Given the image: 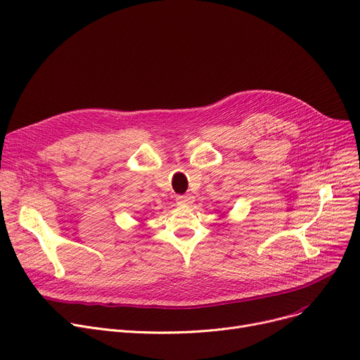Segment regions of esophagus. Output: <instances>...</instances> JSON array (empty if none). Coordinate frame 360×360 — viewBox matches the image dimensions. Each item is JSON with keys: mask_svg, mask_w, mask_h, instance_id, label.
Instances as JSON below:
<instances>
[{"mask_svg": "<svg viewBox=\"0 0 360 360\" xmlns=\"http://www.w3.org/2000/svg\"><path fill=\"white\" fill-rule=\"evenodd\" d=\"M176 202L181 205H190L194 202V195L193 194H185V195H178Z\"/></svg>", "mask_w": 360, "mask_h": 360, "instance_id": "esophagus-1", "label": "esophagus"}]
</instances>
